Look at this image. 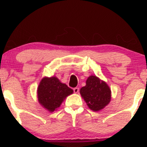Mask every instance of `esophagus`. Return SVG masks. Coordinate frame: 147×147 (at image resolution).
Wrapping results in <instances>:
<instances>
[{
	"mask_svg": "<svg viewBox=\"0 0 147 147\" xmlns=\"http://www.w3.org/2000/svg\"><path fill=\"white\" fill-rule=\"evenodd\" d=\"M79 90H80V88H74V92H75V93H78V92H79Z\"/></svg>",
	"mask_w": 147,
	"mask_h": 147,
	"instance_id": "obj_1",
	"label": "esophagus"
}]
</instances>
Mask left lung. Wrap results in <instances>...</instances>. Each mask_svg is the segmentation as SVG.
I'll use <instances>...</instances> for the list:
<instances>
[{
  "mask_svg": "<svg viewBox=\"0 0 147 147\" xmlns=\"http://www.w3.org/2000/svg\"><path fill=\"white\" fill-rule=\"evenodd\" d=\"M80 94L88 107L94 111L102 110L111 99V90L108 86L94 76L88 78L86 86L80 89Z\"/></svg>",
  "mask_w": 147,
  "mask_h": 147,
  "instance_id": "left-lung-1",
  "label": "left lung"
}]
</instances>
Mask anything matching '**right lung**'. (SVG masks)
I'll list each match as a JSON object with an SVG mask.
<instances>
[{
	"mask_svg": "<svg viewBox=\"0 0 147 147\" xmlns=\"http://www.w3.org/2000/svg\"><path fill=\"white\" fill-rule=\"evenodd\" d=\"M73 92V90L61 83L56 77L44 78L38 87V100L44 108L49 112H53Z\"/></svg>",
	"mask_w": 147,
	"mask_h": 147,
	"instance_id": "add662e5",
	"label": "right lung"
}]
</instances>
